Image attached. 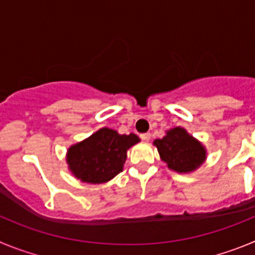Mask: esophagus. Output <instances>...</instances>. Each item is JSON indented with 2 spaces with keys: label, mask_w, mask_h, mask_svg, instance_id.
Masks as SVG:
<instances>
[{
  "label": "esophagus",
  "mask_w": 255,
  "mask_h": 255,
  "mask_svg": "<svg viewBox=\"0 0 255 255\" xmlns=\"http://www.w3.org/2000/svg\"><path fill=\"white\" fill-rule=\"evenodd\" d=\"M140 138L143 139V140L148 141L150 140V138H152V134H150V132H143V134H140Z\"/></svg>",
  "instance_id": "34e87169"
}]
</instances>
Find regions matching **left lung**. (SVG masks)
Returning a JSON list of instances; mask_svg holds the SVG:
<instances>
[{
  "label": "left lung",
  "mask_w": 255,
  "mask_h": 255,
  "mask_svg": "<svg viewBox=\"0 0 255 255\" xmlns=\"http://www.w3.org/2000/svg\"><path fill=\"white\" fill-rule=\"evenodd\" d=\"M154 145L162 161L177 172H190L206 158L203 145L181 128H175L162 139H155Z\"/></svg>",
  "instance_id": "8db88e82"
}]
</instances>
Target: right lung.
<instances>
[{"label":"right lung","mask_w":255,"mask_h":255,"mask_svg":"<svg viewBox=\"0 0 255 255\" xmlns=\"http://www.w3.org/2000/svg\"><path fill=\"white\" fill-rule=\"evenodd\" d=\"M138 141L139 138L135 134L121 135L103 128L70 148L67 163L71 172L82 181L106 182L123 171L126 150Z\"/></svg>","instance_id":"right-lung-1"}]
</instances>
